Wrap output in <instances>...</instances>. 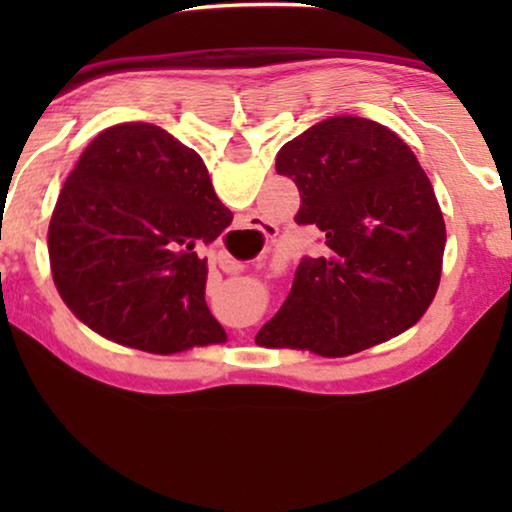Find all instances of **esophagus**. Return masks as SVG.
<instances>
[{"instance_id":"obj_1","label":"esophagus","mask_w":512,"mask_h":512,"mask_svg":"<svg viewBox=\"0 0 512 512\" xmlns=\"http://www.w3.org/2000/svg\"><path fill=\"white\" fill-rule=\"evenodd\" d=\"M247 221H249L247 226H251V228H261V223H258V221H256V223H251V221H254V219H247ZM233 270H235V272H237V270H242V265H235Z\"/></svg>"}]
</instances>
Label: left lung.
Returning a JSON list of instances; mask_svg holds the SVG:
<instances>
[{
	"label": "left lung",
	"instance_id": "8db88e82",
	"mask_svg": "<svg viewBox=\"0 0 512 512\" xmlns=\"http://www.w3.org/2000/svg\"><path fill=\"white\" fill-rule=\"evenodd\" d=\"M275 167L296 181V223L326 235V254L300 261L256 345L347 356L415 324L438 291L447 237L410 146L368 118L333 116L286 142Z\"/></svg>",
	"mask_w": 512,
	"mask_h": 512
}]
</instances>
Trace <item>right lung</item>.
<instances>
[{"label":"right lung","mask_w":512,"mask_h":512,"mask_svg":"<svg viewBox=\"0 0 512 512\" xmlns=\"http://www.w3.org/2000/svg\"><path fill=\"white\" fill-rule=\"evenodd\" d=\"M230 221L198 153L158 125H114L86 146L53 209V282L83 324L118 345L177 354L226 342L195 249Z\"/></svg>","instance_id":"right-lung-1"}]
</instances>
